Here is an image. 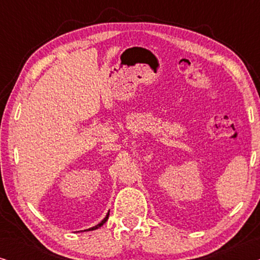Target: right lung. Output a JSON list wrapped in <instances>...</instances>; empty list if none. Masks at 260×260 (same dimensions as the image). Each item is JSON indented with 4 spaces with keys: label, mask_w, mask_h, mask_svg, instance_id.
<instances>
[{
    "label": "right lung",
    "mask_w": 260,
    "mask_h": 260,
    "mask_svg": "<svg viewBox=\"0 0 260 260\" xmlns=\"http://www.w3.org/2000/svg\"><path fill=\"white\" fill-rule=\"evenodd\" d=\"M108 218H109V214H108V215H106V216H105V218H104V220H102V222H99L97 226H94V227H91V229H88V230H86V231H93V230H97V229H99V227H101V226H103V225H104V223L106 222V220H108Z\"/></svg>",
    "instance_id": "right-lung-1"
}]
</instances>
